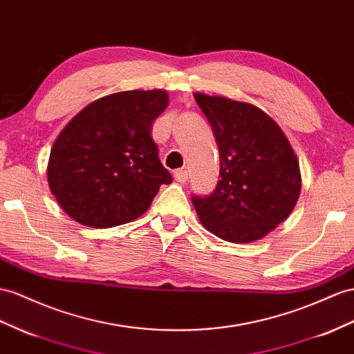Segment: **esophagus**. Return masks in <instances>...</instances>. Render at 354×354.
I'll use <instances>...</instances> for the list:
<instances>
[{
  "instance_id": "1",
  "label": "esophagus",
  "mask_w": 354,
  "mask_h": 354,
  "mask_svg": "<svg viewBox=\"0 0 354 354\" xmlns=\"http://www.w3.org/2000/svg\"><path fill=\"white\" fill-rule=\"evenodd\" d=\"M175 180H178V183H187L188 180V171L184 170V169H179V170H175Z\"/></svg>"
}]
</instances>
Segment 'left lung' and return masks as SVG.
<instances>
[{
	"mask_svg": "<svg viewBox=\"0 0 354 354\" xmlns=\"http://www.w3.org/2000/svg\"><path fill=\"white\" fill-rule=\"evenodd\" d=\"M220 151V180L209 196H192L205 227L224 241L248 243L292 214L301 171L283 130L250 103L196 93Z\"/></svg>",
	"mask_w": 354,
	"mask_h": 354,
	"instance_id": "1",
	"label": "left lung"
}]
</instances>
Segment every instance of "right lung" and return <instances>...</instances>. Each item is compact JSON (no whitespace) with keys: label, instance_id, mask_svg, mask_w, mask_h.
<instances>
[{"label":"right lung","instance_id":"1","mask_svg":"<svg viewBox=\"0 0 354 354\" xmlns=\"http://www.w3.org/2000/svg\"><path fill=\"white\" fill-rule=\"evenodd\" d=\"M169 104L162 89L122 91L82 109L53 143L48 183L77 223L107 229L148 211L171 175L158 158L151 127Z\"/></svg>","mask_w":354,"mask_h":354}]
</instances>
